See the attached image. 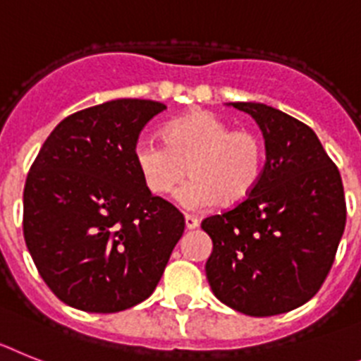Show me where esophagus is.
Masks as SVG:
<instances>
[{
    "label": "esophagus",
    "mask_w": 361,
    "mask_h": 361,
    "mask_svg": "<svg viewBox=\"0 0 361 361\" xmlns=\"http://www.w3.org/2000/svg\"><path fill=\"white\" fill-rule=\"evenodd\" d=\"M200 225V219L196 218V216H190L187 214L185 216V227L189 228V231H192V228H196Z\"/></svg>",
    "instance_id": "34e87169"
}]
</instances>
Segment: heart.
I'll return each instance as SVG.
<instances>
[{
    "instance_id": "1",
    "label": "heart",
    "mask_w": 361,
    "mask_h": 361,
    "mask_svg": "<svg viewBox=\"0 0 361 361\" xmlns=\"http://www.w3.org/2000/svg\"><path fill=\"white\" fill-rule=\"evenodd\" d=\"M265 142L250 128H234L224 118L196 111L165 127V142L140 137L134 163L154 196H165L185 178L176 200L189 211L219 202L234 207L255 192L265 167Z\"/></svg>"
}]
</instances>
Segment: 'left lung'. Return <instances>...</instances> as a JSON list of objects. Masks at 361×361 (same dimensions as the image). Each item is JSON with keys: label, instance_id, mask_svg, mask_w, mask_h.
<instances>
[{"label": "left lung", "instance_id": "8db88e82", "mask_svg": "<svg viewBox=\"0 0 361 361\" xmlns=\"http://www.w3.org/2000/svg\"><path fill=\"white\" fill-rule=\"evenodd\" d=\"M262 128L267 161L245 202L209 216L207 280L219 302L249 316L303 305L324 285L345 228L338 167L318 136L293 116L263 103H233Z\"/></svg>", "mask_w": 361, "mask_h": 361}]
</instances>
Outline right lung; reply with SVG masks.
I'll use <instances>...</instances> for the list:
<instances>
[{
  "mask_svg": "<svg viewBox=\"0 0 361 361\" xmlns=\"http://www.w3.org/2000/svg\"><path fill=\"white\" fill-rule=\"evenodd\" d=\"M167 106L112 99L65 118L27 174L23 236L49 289L85 312H120L154 293L183 214L143 183L134 145Z\"/></svg>",
  "mask_w": 361,
  "mask_h": 361,
  "instance_id": "add662e5",
  "label": "right lung"
}]
</instances>
